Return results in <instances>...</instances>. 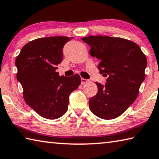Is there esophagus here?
I'll return each mask as SVG.
<instances>
[{
  "mask_svg": "<svg viewBox=\"0 0 159 159\" xmlns=\"http://www.w3.org/2000/svg\"><path fill=\"white\" fill-rule=\"evenodd\" d=\"M90 80H88V79H81V83L82 84H85V83H88L89 82Z\"/></svg>",
  "mask_w": 159,
  "mask_h": 159,
  "instance_id": "34e87169",
  "label": "esophagus"
}]
</instances>
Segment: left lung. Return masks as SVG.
Returning <instances> with one entry per match:
<instances>
[{
  "label": "left lung",
  "mask_w": 159,
  "mask_h": 159,
  "mask_svg": "<svg viewBox=\"0 0 159 159\" xmlns=\"http://www.w3.org/2000/svg\"><path fill=\"white\" fill-rule=\"evenodd\" d=\"M82 40L90 45V55L100 60L99 73L108 76L105 86L95 83L98 91L89 100L90 111L102 119H114L138 98L147 57L138 44L122 38L89 36Z\"/></svg>",
  "instance_id": "obj_1"
}]
</instances>
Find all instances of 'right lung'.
<instances>
[{
    "mask_svg": "<svg viewBox=\"0 0 159 159\" xmlns=\"http://www.w3.org/2000/svg\"><path fill=\"white\" fill-rule=\"evenodd\" d=\"M72 39H35L24 45L16 58L17 79L23 88L26 103L47 119H57L65 114L69 95L81 82L79 74L66 77L56 72V66L62 61L64 45Z\"/></svg>",
    "mask_w": 159,
    "mask_h": 159,
    "instance_id": "add662e5",
    "label": "right lung"
}]
</instances>
